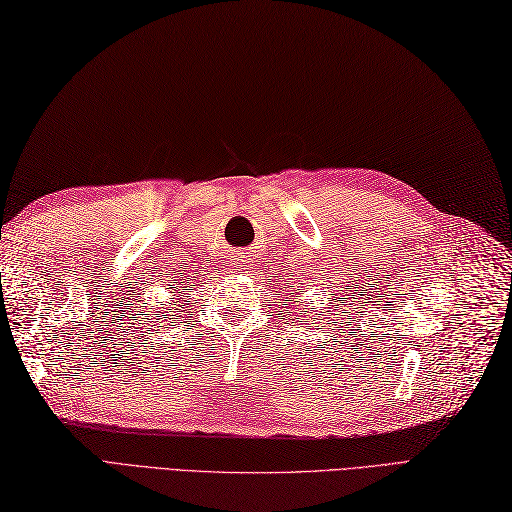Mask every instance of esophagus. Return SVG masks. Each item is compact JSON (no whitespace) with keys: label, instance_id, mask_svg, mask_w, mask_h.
<instances>
[{"label":"esophagus","instance_id":"1","mask_svg":"<svg viewBox=\"0 0 512 512\" xmlns=\"http://www.w3.org/2000/svg\"><path fill=\"white\" fill-rule=\"evenodd\" d=\"M249 265V256H245V254H239L236 256V267L239 269H245Z\"/></svg>","mask_w":512,"mask_h":512}]
</instances>
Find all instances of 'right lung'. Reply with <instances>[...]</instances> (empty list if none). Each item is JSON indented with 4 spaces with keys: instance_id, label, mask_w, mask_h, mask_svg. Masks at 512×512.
Masks as SVG:
<instances>
[{
    "instance_id": "right-lung-1",
    "label": "right lung",
    "mask_w": 512,
    "mask_h": 512,
    "mask_svg": "<svg viewBox=\"0 0 512 512\" xmlns=\"http://www.w3.org/2000/svg\"><path fill=\"white\" fill-rule=\"evenodd\" d=\"M171 289H173V291H176V286H173V284H171ZM180 291H186V286H180ZM169 310H171V308H169ZM160 317H162V319H167V315H160Z\"/></svg>"
}]
</instances>
